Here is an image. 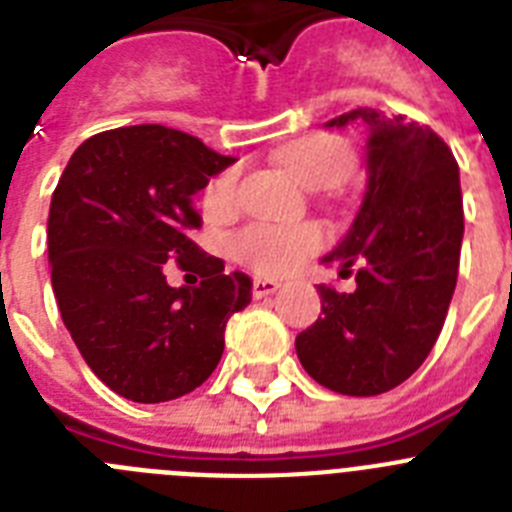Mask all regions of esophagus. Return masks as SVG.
Wrapping results in <instances>:
<instances>
[{"label": "esophagus", "mask_w": 512, "mask_h": 512, "mask_svg": "<svg viewBox=\"0 0 512 512\" xmlns=\"http://www.w3.org/2000/svg\"><path fill=\"white\" fill-rule=\"evenodd\" d=\"M282 287V284L277 282V279H266V277H259V279H253V295L259 297H269V295H274V292H277V289Z\"/></svg>", "instance_id": "esophagus-1"}]
</instances>
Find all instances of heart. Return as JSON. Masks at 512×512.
<instances>
[{"label":"heart","mask_w":512,"mask_h":512,"mask_svg":"<svg viewBox=\"0 0 512 512\" xmlns=\"http://www.w3.org/2000/svg\"><path fill=\"white\" fill-rule=\"evenodd\" d=\"M282 164L307 189H330L341 184L354 166L351 140L336 133H315L289 143L279 153ZM238 202V171L217 174L205 189V207L215 215L230 212ZM325 233L318 225H251L235 235V253L259 274L279 277L300 269L323 248Z\"/></svg>","instance_id":"heart-1"}]
</instances>
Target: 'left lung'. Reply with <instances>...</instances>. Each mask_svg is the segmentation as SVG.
<instances>
[{
    "mask_svg": "<svg viewBox=\"0 0 512 512\" xmlns=\"http://www.w3.org/2000/svg\"><path fill=\"white\" fill-rule=\"evenodd\" d=\"M359 120L369 182L346 238L323 259L341 277L356 271V289L318 284L323 318L295 346L318 384L372 397L395 390L431 354L459 274L464 207L459 164L428 125L372 107L325 125Z\"/></svg>",
    "mask_w": 512,
    "mask_h": 512,
    "instance_id": "left-lung-1",
    "label": "left lung"
}]
</instances>
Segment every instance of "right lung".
Wrapping results in <instances>:
<instances>
[{"mask_svg": "<svg viewBox=\"0 0 512 512\" xmlns=\"http://www.w3.org/2000/svg\"><path fill=\"white\" fill-rule=\"evenodd\" d=\"M164 125L104 130L63 169L48 215L51 282L76 348L112 392L166 402L200 387L225 348V323L251 302L243 271L189 238L192 197L233 164ZM197 268V288H169L163 264Z\"/></svg>", "mask_w": 512, "mask_h": 512, "instance_id": "add662e5", "label": "right lung"}]
</instances>
